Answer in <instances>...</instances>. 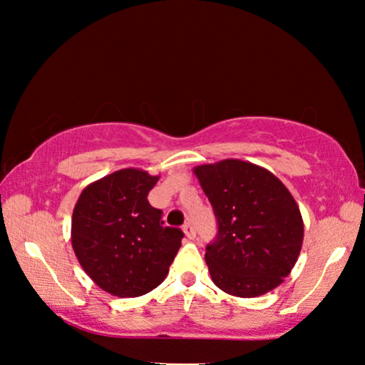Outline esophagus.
Here are the masks:
<instances>
[{"instance_id": "obj_1", "label": "esophagus", "mask_w": 365, "mask_h": 365, "mask_svg": "<svg viewBox=\"0 0 365 365\" xmlns=\"http://www.w3.org/2000/svg\"><path fill=\"white\" fill-rule=\"evenodd\" d=\"M183 232H185V235H187L188 240H195L196 238V232H195V228H193V225L190 224V222H188V224L183 225Z\"/></svg>"}]
</instances>
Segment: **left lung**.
Here are the masks:
<instances>
[{
    "label": "left lung",
    "instance_id": "1",
    "mask_svg": "<svg viewBox=\"0 0 365 365\" xmlns=\"http://www.w3.org/2000/svg\"><path fill=\"white\" fill-rule=\"evenodd\" d=\"M217 217L206 264L222 292L256 298L280 285L298 261L304 224L288 188L267 169L224 159L193 169Z\"/></svg>",
    "mask_w": 365,
    "mask_h": 365
}]
</instances>
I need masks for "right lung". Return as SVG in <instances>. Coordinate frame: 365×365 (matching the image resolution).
<instances>
[{
  "label": "right lung",
  "instance_id": "right-lung-1",
  "mask_svg": "<svg viewBox=\"0 0 365 365\" xmlns=\"http://www.w3.org/2000/svg\"><path fill=\"white\" fill-rule=\"evenodd\" d=\"M158 175L120 169L90 183L72 214V248L86 275L119 298L159 287L182 246L180 228L164 227L148 193Z\"/></svg>",
  "mask_w": 365,
  "mask_h": 365
}]
</instances>
